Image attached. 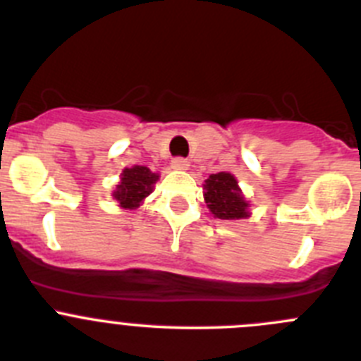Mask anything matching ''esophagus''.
<instances>
[{"label": "esophagus", "mask_w": 361, "mask_h": 361, "mask_svg": "<svg viewBox=\"0 0 361 361\" xmlns=\"http://www.w3.org/2000/svg\"><path fill=\"white\" fill-rule=\"evenodd\" d=\"M171 168H173V170H188V168H190V161L184 157H175L173 161H171Z\"/></svg>", "instance_id": "34e87169"}]
</instances>
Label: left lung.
Listing matches in <instances>:
<instances>
[{
  "instance_id": "obj_1",
  "label": "left lung",
  "mask_w": 361,
  "mask_h": 361,
  "mask_svg": "<svg viewBox=\"0 0 361 361\" xmlns=\"http://www.w3.org/2000/svg\"><path fill=\"white\" fill-rule=\"evenodd\" d=\"M204 199L208 208L216 219L238 220L247 216V202L242 197V191L237 184V178L231 173L220 171L209 175L204 184Z\"/></svg>"
}]
</instances>
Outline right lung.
Listing matches in <instances>:
<instances>
[{
    "mask_svg": "<svg viewBox=\"0 0 361 361\" xmlns=\"http://www.w3.org/2000/svg\"><path fill=\"white\" fill-rule=\"evenodd\" d=\"M159 175L152 173L146 166H133L126 168L121 175V183L114 191V199L121 204V208H137L145 197L152 193V186Z\"/></svg>",
    "mask_w": 361,
    "mask_h": 361,
    "instance_id": "add662e5",
    "label": "right lung"
}]
</instances>
